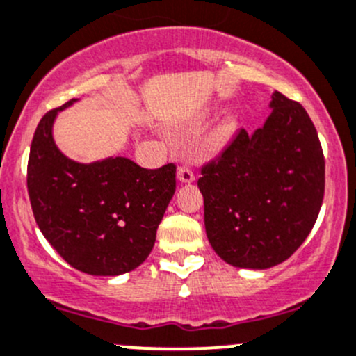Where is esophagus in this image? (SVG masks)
Here are the masks:
<instances>
[{
  "instance_id": "esophagus-1",
  "label": "esophagus",
  "mask_w": 356,
  "mask_h": 356,
  "mask_svg": "<svg viewBox=\"0 0 356 356\" xmlns=\"http://www.w3.org/2000/svg\"><path fill=\"white\" fill-rule=\"evenodd\" d=\"M177 179L181 182H193V181H195V174H193L191 167H188V165H181V167L177 168Z\"/></svg>"
}]
</instances>
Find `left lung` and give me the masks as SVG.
Masks as SVG:
<instances>
[{
    "label": "left lung",
    "mask_w": 356,
    "mask_h": 356,
    "mask_svg": "<svg viewBox=\"0 0 356 356\" xmlns=\"http://www.w3.org/2000/svg\"><path fill=\"white\" fill-rule=\"evenodd\" d=\"M270 106L264 127L241 129L200 170L207 236L236 268L266 270L291 257L315 226L325 193V158L306 109L280 92Z\"/></svg>",
    "instance_id": "obj_1"
}]
</instances>
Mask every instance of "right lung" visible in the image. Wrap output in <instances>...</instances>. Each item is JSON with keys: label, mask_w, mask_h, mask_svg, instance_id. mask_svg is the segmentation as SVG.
Listing matches in <instances>:
<instances>
[{"label": "right lung", "mask_w": 356, "mask_h": 356, "mask_svg": "<svg viewBox=\"0 0 356 356\" xmlns=\"http://www.w3.org/2000/svg\"><path fill=\"white\" fill-rule=\"evenodd\" d=\"M41 118L31 143L27 193L43 236L72 268L115 277L143 264L156 240L175 191V165L143 168L129 158L76 163L57 149L51 125Z\"/></svg>", "instance_id": "obj_1"}]
</instances>
